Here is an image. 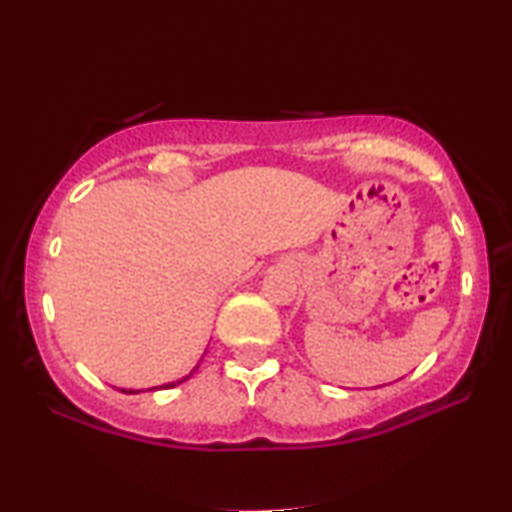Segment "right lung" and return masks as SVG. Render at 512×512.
<instances>
[{
  "label": "right lung",
  "instance_id": "obj_1",
  "mask_svg": "<svg viewBox=\"0 0 512 512\" xmlns=\"http://www.w3.org/2000/svg\"><path fill=\"white\" fill-rule=\"evenodd\" d=\"M200 368V363H198V366H195L193 370H191V373H188V375H184V377H181V380H177V382H167V384H160V387H151V389H172V387H177V384H181V382H186L188 380V377H191L193 373H195V370H198ZM123 391V394H137V391L135 389H121Z\"/></svg>",
  "mask_w": 512,
  "mask_h": 512
}]
</instances>
